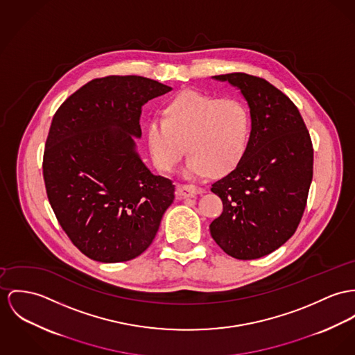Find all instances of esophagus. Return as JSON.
Segmentation results:
<instances>
[{
  "label": "esophagus",
  "instance_id": "esophagus-1",
  "mask_svg": "<svg viewBox=\"0 0 355 355\" xmlns=\"http://www.w3.org/2000/svg\"><path fill=\"white\" fill-rule=\"evenodd\" d=\"M177 193L180 197H193V196H197V194H202L204 189L200 188V187H196V185H177Z\"/></svg>",
  "mask_w": 355,
  "mask_h": 355
}]
</instances>
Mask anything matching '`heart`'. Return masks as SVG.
<instances>
[{
	"label": "heart",
	"instance_id": "obj_1",
	"mask_svg": "<svg viewBox=\"0 0 355 355\" xmlns=\"http://www.w3.org/2000/svg\"><path fill=\"white\" fill-rule=\"evenodd\" d=\"M250 137V113L235 98L212 97L184 90L164 108V119L147 128L153 161L171 171L185 154H191L184 175L201 178L232 171L245 155Z\"/></svg>",
	"mask_w": 355,
	"mask_h": 355
}]
</instances>
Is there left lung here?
Returning a JSON list of instances; mask_svg holds the SVG:
<instances>
[{
	"mask_svg": "<svg viewBox=\"0 0 355 355\" xmlns=\"http://www.w3.org/2000/svg\"><path fill=\"white\" fill-rule=\"evenodd\" d=\"M212 78L241 90L251 130L241 162L211 188L223 214L209 230L225 254L257 259L297 230L313 174L312 141L296 105L270 82L245 73Z\"/></svg>",
	"mask_w": 355,
	"mask_h": 355,
	"instance_id": "8db88e82",
	"label": "left lung"
}]
</instances>
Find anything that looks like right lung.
Listing matches in <instances>:
<instances>
[{"label": "right lung", "instance_id": "1", "mask_svg": "<svg viewBox=\"0 0 355 355\" xmlns=\"http://www.w3.org/2000/svg\"><path fill=\"white\" fill-rule=\"evenodd\" d=\"M171 90L137 76L87 82L56 110L43 158L60 227L93 261L137 258L153 243L175 187L143 164L141 107Z\"/></svg>", "mask_w": 355, "mask_h": 355}]
</instances>
